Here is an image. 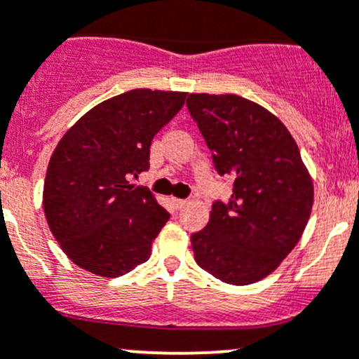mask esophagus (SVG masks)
Instances as JSON below:
<instances>
[{
  "instance_id": "1",
  "label": "esophagus",
  "mask_w": 359,
  "mask_h": 359,
  "mask_svg": "<svg viewBox=\"0 0 359 359\" xmlns=\"http://www.w3.org/2000/svg\"><path fill=\"white\" fill-rule=\"evenodd\" d=\"M172 203H173V206H175L177 210H180V208H184V206L187 205V201L186 200H179V198H173L172 200Z\"/></svg>"
}]
</instances>
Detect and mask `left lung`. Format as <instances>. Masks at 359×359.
I'll return each instance as SVG.
<instances>
[{"mask_svg":"<svg viewBox=\"0 0 359 359\" xmlns=\"http://www.w3.org/2000/svg\"><path fill=\"white\" fill-rule=\"evenodd\" d=\"M187 107L220 175L234 177L227 205L191 236L196 264L217 280L250 285L269 276L307 226L314 186L287 126L234 93H189Z\"/></svg>","mask_w":359,"mask_h":359,"instance_id":"obj_1","label":"left lung"}]
</instances>
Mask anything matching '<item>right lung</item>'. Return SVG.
Listing matches in <instances>:
<instances>
[{"instance_id": "add662e5", "label": "right lung", "mask_w": 359, "mask_h": 359, "mask_svg": "<svg viewBox=\"0 0 359 359\" xmlns=\"http://www.w3.org/2000/svg\"><path fill=\"white\" fill-rule=\"evenodd\" d=\"M186 92L135 88L97 104L57 144L43 210L64 253L81 269L118 278L151 257L170 213L130 182L149 168L154 135L180 111Z\"/></svg>"}]
</instances>
